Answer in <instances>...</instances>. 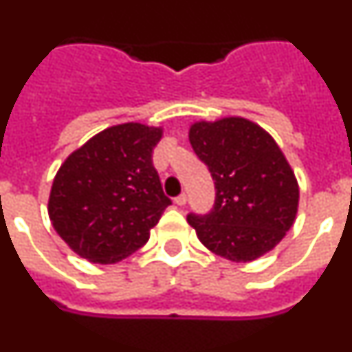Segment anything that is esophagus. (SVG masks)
Listing matches in <instances>:
<instances>
[{
    "mask_svg": "<svg viewBox=\"0 0 352 352\" xmlns=\"http://www.w3.org/2000/svg\"><path fill=\"white\" fill-rule=\"evenodd\" d=\"M174 203L178 204V206H185V204H186V194H179L178 197H174Z\"/></svg>",
    "mask_w": 352,
    "mask_h": 352,
    "instance_id": "34e87169",
    "label": "esophagus"
}]
</instances>
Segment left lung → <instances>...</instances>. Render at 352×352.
Masks as SVG:
<instances>
[{"label":"left lung","mask_w":352,"mask_h":352,"mask_svg":"<svg viewBox=\"0 0 352 352\" xmlns=\"http://www.w3.org/2000/svg\"><path fill=\"white\" fill-rule=\"evenodd\" d=\"M190 144L214 182V204L186 220L204 247L236 263L280 243L298 211V182L268 132L243 118L195 123Z\"/></svg>","instance_id":"1"}]
</instances>
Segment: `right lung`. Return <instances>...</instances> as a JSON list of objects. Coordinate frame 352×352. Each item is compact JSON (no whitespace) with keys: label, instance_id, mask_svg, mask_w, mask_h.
Wrapping results in <instances>:
<instances>
[{"label":"right lung","instance_id":"1","mask_svg":"<svg viewBox=\"0 0 352 352\" xmlns=\"http://www.w3.org/2000/svg\"><path fill=\"white\" fill-rule=\"evenodd\" d=\"M162 130L125 123L96 133L56 174L49 217L84 259L113 264L142 247L170 204L153 166Z\"/></svg>","mask_w":352,"mask_h":352}]
</instances>
